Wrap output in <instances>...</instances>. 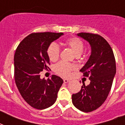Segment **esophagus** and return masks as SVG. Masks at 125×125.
<instances>
[{
    "label": "esophagus",
    "mask_w": 125,
    "mask_h": 125,
    "mask_svg": "<svg viewBox=\"0 0 125 125\" xmlns=\"http://www.w3.org/2000/svg\"><path fill=\"white\" fill-rule=\"evenodd\" d=\"M69 81H70V80H68V79H64V80H63V82H64V83H68Z\"/></svg>",
    "instance_id": "esophagus-1"
}]
</instances>
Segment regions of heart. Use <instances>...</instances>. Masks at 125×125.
Here are the masks:
<instances>
[{"label": "heart", "instance_id": "heart-1", "mask_svg": "<svg viewBox=\"0 0 125 125\" xmlns=\"http://www.w3.org/2000/svg\"><path fill=\"white\" fill-rule=\"evenodd\" d=\"M65 45L70 48L76 56L82 54L84 49V45L81 40L78 38H71L65 42ZM47 55L49 60L55 62L58 60L60 56V47L56 43H52L49 45L47 49ZM76 67L74 65L68 63L60 62L57 63L54 67V71L56 74L63 77L71 76V72L75 70Z\"/></svg>", "mask_w": 125, "mask_h": 125}]
</instances>
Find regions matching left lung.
Wrapping results in <instances>:
<instances>
[{
    "instance_id": "1",
    "label": "left lung",
    "mask_w": 125,
    "mask_h": 125,
    "mask_svg": "<svg viewBox=\"0 0 125 125\" xmlns=\"http://www.w3.org/2000/svg\"><path fill=\"white\" fill-rule=\"evenodd\" d=\"M77 36L89 42L91 52L89 58L80 70L89 77L90 83H83L80 91L73 94V104L83 112L97 110L104 103L116 73L114 54L110 45L99 34L82 32Z\"/></svg>"
}]
</instances>
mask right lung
I'll use <instances>...</instances> for the list:
<instances>
[{
	"mask_svg": "<svg viewBox=\"0 0 125 125\" xmlns=\"http://www.w3.org/2000/svg\"><path fill=\"white\" fill-rule=\"evenodd\" d=\"M63 33H32L19 43L14 55L15 82L24 101L38 110L54 104L63 80L56 75L40 78L43 70L50 69L47 49Z\"/></svg>",
	"mask_w": 125,
	"mask_h": 125,
	"instance_id": "right-lung-1",
	"label": "right lung"
}]
</instances>
